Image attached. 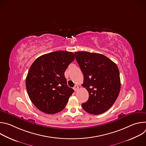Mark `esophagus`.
<instances>
[{"label": "esophagus", "instance_id": "1", "mask_svg": "<svg viewBox=\"0 0 146 146\" xmlns=\"http://www.w3.org/2000/svg\"><path fill=\"white\" fill-rule=\"evenodd\" d=\"M78 86H77V85H76L74 87H73V90L75 91H77L78 90Z\"/></svg>", "mask_w": 146, "mask_h": 146}]
</instances>
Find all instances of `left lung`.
I'll use <instances>...</instances> for the list:
<instances>
[{
    "label": "left lung",
    "instance_id": "1",
    "mask_svg": "<svg viewBox=\"0 0 146 146\" xmlns=\"http://www.w3.org/2000/svg\"><path fill=\"white\" fill-rule=\"evenodd\" d=\"M74 54L84 75L82 86L89 93V98L82 104V108L94 115L106 112L113 106L120 91L119 72L117 65L100 54L79 51Z\"/></svg>",
    "mask_w": 146,
    "mask_h": 146
}]
</instances>
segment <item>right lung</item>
<instances>
[{"instance_id":"1","label":"right lung","mask_w":146,"mask_h":146,"mask_svg":"<svg viewBox=\"0 0 146 146\" xmlns=\"http://www.w3.org/2000/svg\"><path fill=\"white\" fill-rule=\"evenodd\" d=\"M75 58L72 52L59 51L37 58L26 78V87L33 105L41 111L52 114L66 106L74 90L67 85L64 73Z\"/></svg>"}]
</instances>
